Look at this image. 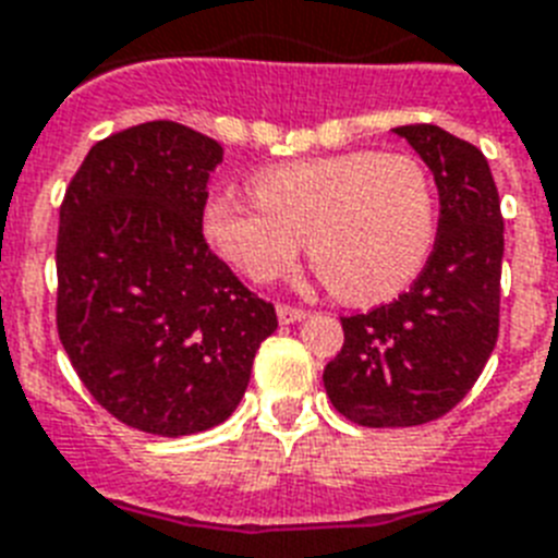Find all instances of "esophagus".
<instances>
[{
  "mask_svg": "<svg viewBox=\"0 0 558 558\" xmlns=\"http://www.w3.org/2000/svg\"><path fill=\"white\" fill-rule=\"evenodd\" d=\"M303 318H306V310H298V306H278L280 324H298V320Z\"/></svg>",
  "mask_w": 558,
  "mask_h": 558,
  "instance_id": "esophagus-1",
  "label": "esophagus"
}]
</instances>
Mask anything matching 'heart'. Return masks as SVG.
Returning a JSON list of instances; mask_svg holds the SVG:
<instances>
[{"label": "heart", "mask_w": 558, "mask_h": 558, "mask_svg": "<svg viewBox=\"0 0 558 558\" xmlns=\"http://www.w3.org/2000/svg\"><path fill=\"white\" fill-rule=\"evenodd\" d=\"M252 194L257 206L211 194L201 211L208 246L252 283L289 275L306 243L332 294L369 306L404 292L436 243V189L410 154L280 162L252 177Z\"/></svg>", "instance_id": "b5f03b06"}]
</instances>
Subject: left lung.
Segmentation results:
<instances>
[{
  "mask_svg": "<svg viewBox=\"0 0 558 558\" xmlns=\"http://www.w3.org/2000/svg\"><path fill=\"white\" fill-rule=\"evenodd\" d=\"M433 171L438 238L398 301L341 318L343 347L324 369L335 410L361 427H415L468 396L499 338L505 220L484 154L438 125H401Z\"/></svg>",
  "mask_w": 558,
  "mask_h": 558,
  "instance_id": "obj_1",
  "label": "left lung"
}]
</instances>
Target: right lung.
<instances>
[{"label": "right lung", "mask_w": 558, "mask_h": 558, "mask_svg": "<svg viewBox=\"0 0 558 558\" xmlns=\"http://www.w3.org/2000/svg\"><path fill=\"white\" fill-rule=\"evenodd\" d=\"M220 160L201 131L143 122L90 148L59 208V341L97 404L151 436L223 424L278 329L203 240Z\"/></svg>", "instance_id": "add662e5"}]
</instances>
